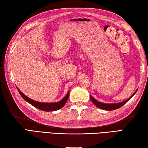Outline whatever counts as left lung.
<instances>
[{"label":"left lung","mask_w":148,"mask_h":148,"mask_svg":"<svg viewBox=\"0 0 148 148\" xmlns=\"http://www.w3.org/2000/svg\"><path fill=\"white\" fill-rule=\"evenodd\" d=\"M137 91V90H136V92L134 93L133 95H132V96L129 98L128 99H127L125 101H123L122 103H115V104H106V103H100L99 101H97L95 100V99L92 97V96L90 95V98H91V100L92 101V102L94 104L97 106V107H99L101 109H103V110H116V109H118V108H120L122 107L123 105H124L125 104V103L131 99V98L133 96V95L136 94V92Z\"/></svg>","instance_id":"obj_1"}]
</instances>
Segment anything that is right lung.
Masks as SVG:
<instances>
[{
	"mask_svg": "<svg viewBox=\"0 0 148 148\" xmlns=\"http://www.w3.org/2000/svg\"><path fill=\"white\" fill-rule=\"evenodd\" d=\"M18 91H19L20 95H21V97L24 99L26 101L29 103L30 105H32L34 107L38 108L41 110L43 111H46V112H49V111H54L60 109L66 104V101L68 99L69 93L68 92L67 95L65 96L63 99L61 101H60L59 102L56 103H40V102H37L35 101L32 99L28 98L27 96H26L25 94H23V93L20 91V90L17 88Z\"/></svg>",
	"mask_w": 148,
	"mask_h": 148,
	"instance_id": "right-lung-1",
	"label": "right lung"
}]
</instances>
